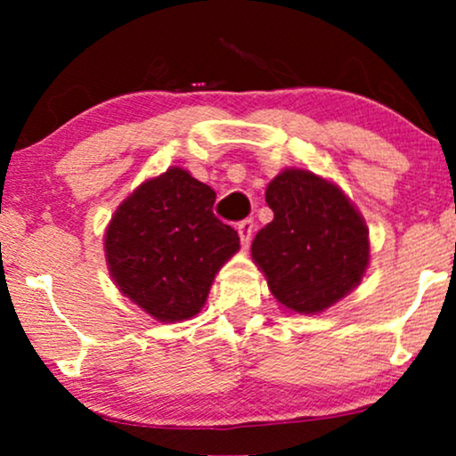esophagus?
Listing matches in <instances>:
<instances>
[{
  "mask_svg": "<svg viewBox=\"0 0 456 456\" xmlns=\"http://www.w3.org/2000/svg\"><path fill=\"white\" fill-rule=\"evenodd\" d=\"M239 237H240V245L243 248H248L249 240H251V234H254V219H243V222H239Z\"/></svg>",
  "mask_w": 456,
  "mask_h": 456,
  "instance_id": "1",
  "label": "esophagus"
}]
</instances>
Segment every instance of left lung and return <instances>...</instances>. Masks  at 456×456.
Here are the masks:
<instances>
[{
	"label": "left lung",
	"instance_id": "obj_1",
	"mask_svg": "<svg viewBox=\"0 0 456 456\" xmlns=\"http://www.w3.org/2000/svg\"><path fill=\"white\" fill-rule=\"evenodd\" d=\"M275 217L256 234L251 256L273 297L315 314L346 297L369 265V232L337 185L307 170H286L266 187Z\"/></svg>",
	"mask_w": 456,
	"mask_h": 456
}]
</instances>
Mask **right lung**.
<instances>
[{
	"mask_svg": "<svg viewBox=\"0 0 456 456\" xmlns=\"http://www.w3.org/2000/svg\"><path fill=\"white\" fill-rule=\"evenodd\" d=\"M213 205L211 187L170 168L117 208L106 230L110 275L155 320L179 322L200 312L219 266L239 249L237 230Z\"/></svg>",
	"mask_w": 456,
	"mask_h": 456,
	"instance_id": "right-lung-1",
	"label": "right lung"
}]
</instances>
